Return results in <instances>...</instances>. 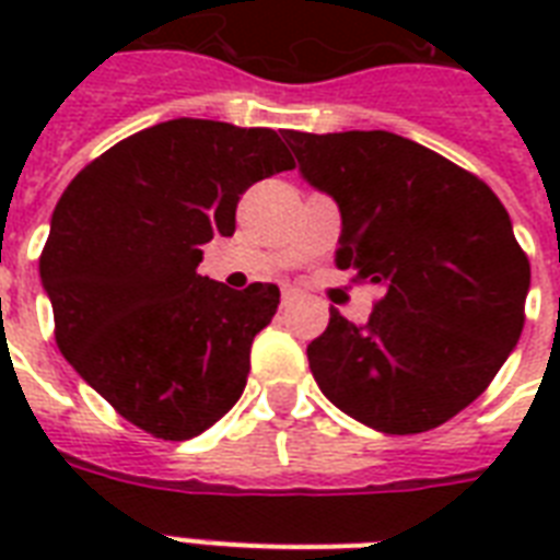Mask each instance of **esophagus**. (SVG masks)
<instances>
[{
	"label": "esophagus",
	"mask_w": 560,
	"mask_h": 560,
	"mask_svg": "<svg viewBox=\"0 0 560 560\" xmlns=\"http://www.w3.org/2000/svg\"><path fill=\"white\" fill-rule=\"evenodd\" d=\"M296 299V290L293 288H281V305H290Z\"/></svg>",
	"instance_id": "34e87169"
}]
</instances>
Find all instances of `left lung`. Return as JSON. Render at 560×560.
I'll list each match as a JSON object with an SVG mask.
<instances>
[{
	"instance_id": "obj_1",
	"label": "left lung",
	"mask_w": 560,
	"mask_h": 560,
	"mask_svg": "<svg viewBox=\"0 0 560 560\" xmlns=\"http://www.w3.org/2000/svg\"><path fill=\"white\" fill-rule=\"evenodd\" d=\"M307 186L340 209L337 267L383 290L366 325L331 311L307 363L377 433H424L494 381L523 331L529 258L497 194L389 130H284Z\"/></svg>"
}]
</instances>
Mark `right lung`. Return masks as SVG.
Segmentation results:
<instances>
[{
  "label": "right lung",
  "instance_id": "right-lung-1",
  "mask_svg": "<svg viewBox=\"0 0 560 560\" xmlns=\"http://www.w3.org/2000/svg\"><path fill=\"white\" fill-rule=\"evenodd\" d=\"M290 168L276 130L174 118L113 144L57 200L39 255L57 349L144 433L186 442L241 398L279 288L200 276V246L235 232L246 188Z\"/></svg>",
  "mask_w": 560,
  "mask_h": 560
}]
</instances>
